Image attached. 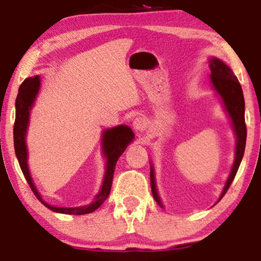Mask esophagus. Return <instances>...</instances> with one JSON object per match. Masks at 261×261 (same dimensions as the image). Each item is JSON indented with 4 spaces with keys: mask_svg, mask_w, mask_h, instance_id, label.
<instances>
[{
    "mask_svg": "<svg viewBox=\"0 0 261 261\" xmlns=\"http://www.w3.org/2000/svg\"><path fill=\"white\" fill-rule=\"evenodd\" d=\"M146 125H147V124H146V120L142 118V116H137V118L135 119L134 122H133V126H134V128L136 131L145 130Z\"/></svg>",
    "mask_w": 261,
    "mask_h": 261,
    "instance_id": "esophagus-1",
    "label": "esophagus"
}]
</instances>
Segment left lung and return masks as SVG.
I'll return each instance as SVG.
<instances>
[{"instance_id":"left-lung-1","label":"left lung","mask_w":261,"mask_h":261,"mask_svg":"<svg viewBox=\"0 0 261 261\" xmlns=\"http://www.w3.org/2000/svg\"><path fill=\"white\" fill-rule=\"evenodd\" d=\"M210 68H211V81L214 83L215 89L218 92V94L222 97L223 104L226 107V110L228 112L230 119H232L233 127H234L236 136H237V147H236V160L233 163L232 170L228 176L224 189L221 194L220 200L227 193L230 184H232L233 179L238 172L239 166H241L242 158H243L244 149H245V140H247V125H245V118H244V97L242 87L239 85V81L237 80L234 73L232 70L227 66L224 62L221 61L216 58L210 60ZM151 189L152 194L155 202L162 206V202L158 197L157 189H155V181H154V172L151 166ZM218 200V201H220Z\"/></svg>"}]
</instances>
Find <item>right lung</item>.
<instances>
[{"label":"right lung","instance_id":"add662e5","mask_svg":"<svg viewBox=\"0 0 261 261\" xmlns=\"http://www.w3.org/2000/svg\"><path fill=\"white\" fill-rule=\"evenodd\" d=\"M39 87H40V77L34 76L27 79L22 83L18 91L17 100H16V120H14L13 127V140H14V151H16L17 160L19 162L20 169H22L23 174L25 176V180L28 181L29 187L37 199L46 206L47 208L53 210L55 212L66 215H86L91 214L95 211L99 206L107 200L109 196L110 189H112L114 170H115L116 162L119 157L124 153L126 149L127 145L134 139V133L128 126L120 125L109 130H106L103 134V152L104 155L107 157V170L106 175H104L103 187H101L99 194L95 196V200L92 203L87 206H81V207H55V206L49 205L41 199L40 194L38 193L33 184L31 174H29L28 164H27V146H25V133L27 126H28L29 121V112L33 106L35 97H37Z\"/></svg>","mask_w":261,"mask_h":261}]
</instances>
